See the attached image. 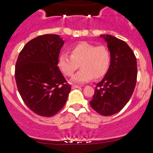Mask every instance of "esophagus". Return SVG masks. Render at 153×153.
I'll list each match as a JSON object with an SVG mask.
<instances>
[{
  "label": "esophagus",
  "mask_w": 153,
  "mask_h": 153,
  "mask_svg": "<svg viewBox=\"0 0 153 153\" xmlns=\"http://www.w3.org/2000/svg\"><path fill=\"white\" fill-rule=\"evenodd\" d=\"M77 88H81V86H78V85H72V89H77Z\"/></svg>",
  "instance_id": "34e87169"
}]
</instances>
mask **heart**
Returning a JSON list of instances; mask_svg holds the SVG:
<instances>
[{"label":"heart","instance_id":"1","mask_svg":"<svg viewBox=\"0 0 153 153\" xmlns=\"http://www.w3.org/2000/svg\"><path fill=\"white\" fill-rule=\"evenodd\" d=\"M111 63V54L105 45H95L89 42H81L71 49V55L62 53L57 60L59 69L66 76L73 75L71 81L77 84L89 82L93 78H99L106 74Z\"/></svg>","mask_w":153,"mask_h":153}]
</instances>
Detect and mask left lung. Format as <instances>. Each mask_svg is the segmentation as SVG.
Returning a JSON list of instances; mask_svg holds the SVG:
<instances>
[{"mask_svg": "<svg viewBox=\"0 0 153 153\" xmlns=\"http://www.w3.org/2000/svg\"><path fill=\"white\" fill-rule=\"evenodd\" d=\"M111 54L109 69L95 89L90 105L103 116L120 111L129 101L136 85L137 60L124 41L111 35H101Z\"/></svg>", "mask_w": 153, "mask_h": 153, "instance_id": "8db88e82", "label": "left lung"}]
</instances>
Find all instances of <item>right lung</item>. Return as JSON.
Instances as JSON below:
<instances>
[{"label": "right lung", "instance_id": "obj_1", "mask_svg": "<svg viewBox=\"0 0 153 153\" xmlns=\"http://www.w3.org/2000/svg\"><path fill=\"white\" fill-rule=\"evenodd\" d=\"M63 44L57 34L39 36L24 46L16 62L15 77L21 97L39 116L55 115L71 91L57 66Z\"/></svg>", "mask_w": 153, "mask_h": 153}]
</instances>
